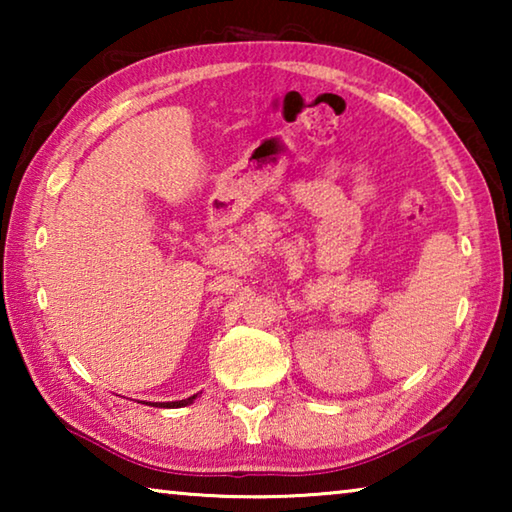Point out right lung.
Here are the masks:
<instances>
[{"label": "right lung", "mask_w": 512, "mask_h": 512, "mask_svg": "<svg viewBox=\"0 0 512 512\" xmlns=\"http://www.w3.org/2000/svg\"><path fill=\"white\" fill-rule=\"evenodd\" d=\"M196 400V395L194 397H189V400H180V402H162V404H153V406H173V409H178V406H187L189 402H194Z\"/></svg>", "instance_id": "add662e5"}]
</instances>
